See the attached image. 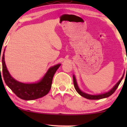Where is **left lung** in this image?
Wrapping results in <instances>:
<instances>
[{"instance_id":"1","label":"left lung","mask_w":127,"mask_h":127,"mask_svg":"<svg viewBox=\"0 0 127 127\" xmlns=\"http://www.w3.org/2000/svg\"><path fill=\"white\" fill-rule=\"evenodd\" d=\"M123 78H124V75L122 76L121 79L119 80L118 82L116 83V85H115L114 87H113V88H112L111 90H110V91L107 92V93H104V94H98V95H90V94H87V93H84V92H82L79 88L78 84H77L76 80V78L75 77V75L73 76V78L74 87H75L76 91L78 92V94H80L81 96H82V97H85V98H87V99H89V100H99V99L107 98V97L110 96L112 94H113V93H114V92L115 91H116V90L117 89L118 87V86L119 84H120V83H121V82L122 79H123Z\"/></svg>"}]
</instances>
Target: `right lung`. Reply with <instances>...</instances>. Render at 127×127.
Returning a JSON list of instances; mask_svg holds the SVG:
<instances>
[{
    "label": "right lung",
    "instance_id": "add662e5",
    "mask_svg": "<svg viewBox=\"0 0 127 127\" xmlns=\"http://www.w3.org/2000/svg\"><path fill=\"white\" fill-rule=\"evenodd\" d=\"M5 50L2 58V73L4 81L9 88L15 93L17 97L23 100H35L46 95L50 91L54 75L60 66L61 64L49 68L43 78L39 82L33 84H24L14 79L9 73L5 62Z\"/></svg>",
    "mask_w": 127,
    "mask_h": 127
}]
</instances>
